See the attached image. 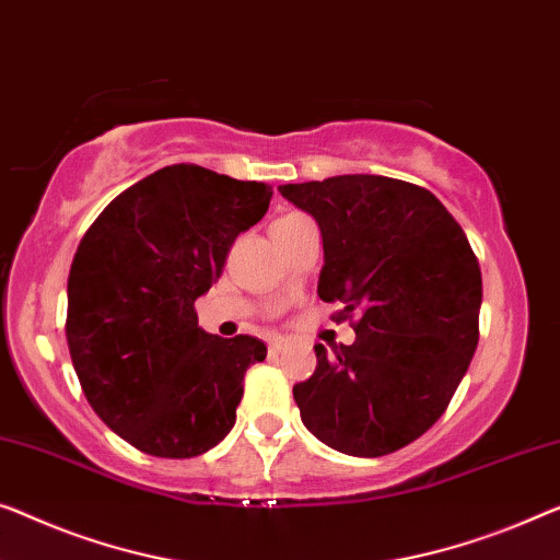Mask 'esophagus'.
Returning <instances> with one entry per match:
<instances>
[{
	"label": "esophagus",
	"instance_id": "1",
	"mask_svg": "<svg viewBox=\"0 0 560 560\" xmlns=\"http://www.w3.org/2000/svg\"><path fill=\"white\" fill-rule=\"evenodd\" d=\"M282 346H285V343H282V338H270V346H267V348H270V353H280Z\"/></svg>",
	"mask_w": 560,
	"mask_h": 560
}]
</instances>
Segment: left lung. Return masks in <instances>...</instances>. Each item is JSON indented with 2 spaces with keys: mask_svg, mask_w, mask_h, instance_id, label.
Instances as JSON below:
<instances>
[{
  "mask_svg": "<svg viewBox=\"0 0 560 560\" xmlns=\"http://www.w3.org/2000/svg\"><path fill=\"white\" fill-rule=\"evenodd\" d=\"M278 189L318 222V295L355 330L334 353L315 346L318 366L293 386L300 419L343 455H392L444 415L472 361L480 262L424 186L348 174Z\"/></svg>",
  "mask_w": 560,
  "mask_h": 560,
  "instance_id": "8db88e82",
  "label": "left lung"
}]
</instances>
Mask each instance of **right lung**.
Here are the masks:
<instances>
[{
  "label": "right lung",
  "instance_id": "obj_1",
  "mask_svg": "<svg viewBox=\"0 0 560 560\" xmlns=\"http://www.w3.org/2000/svg\"><path fill=\"white\" fill-rule=\"evenodd\" d=\"M270 199V184L174 164L118 194L80 240L65 320L72 366L95 415L145 455H205L234 427L245 371L267 346L207 334L194 303Z\"/></svg>",
  "mask_w": 560,
  "mask_h": 560
}]
</instances>
